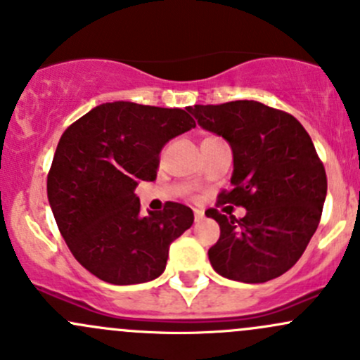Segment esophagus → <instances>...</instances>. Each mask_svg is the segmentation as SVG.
<instances>
[{"label": "esophagus", "instance_id": "34e87169", "mask_svg": "<svg viewBox=\"0 0 360 360\" xmlns=\"http://www.w3.org/2000/svg\"><path fill=\"white\" fill-rule=\"evenodd\" d=\"M193 214H195V221H197V223H200V221L203 219V216H205V214H203V210H200V209H195Z\"/></svg>", "mask_w": 360, "mask_h": 360}]
</instances>
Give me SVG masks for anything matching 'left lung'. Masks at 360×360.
<instances>
[{"mask_svg":"<svg viewBox=\"0 0 360 360\" xmlns=\"http://www.w3.org/2000/svg\"><path fill=\"white\" fill-rule=\"evenodd\" d=\"M233 153L230 191L219 203L244 207L242 219L205 210L219 240L209 249L214 270L230 281L259 284L292 268L321 221L328 177L300 122L257 101L186 108Z\"/></svg>","mask_w":360,"mask_h":360,"instance_id":"8db88e82","label":"left lung"}]
</instances>
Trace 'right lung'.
Wrapping results in <instances>:
<instances>
[{"label":"right lung","mask_w":360,"mask_h":360,"mask_svg":"<svg viewBox=\"0 0 360 360\" xmlns=\"http://www.w3.org/2000/svg\"><path fill=\"white\" fill-rule=\"evenodd\" d=\"M195 129L184 110L104 103L76 120L57 144L46 193L69 250L83 268L115 285L155 281L169 248L193 224V210L167 202L141 216L136 188L157 179L158 155Z\"/></svg>","instance_id":"add662e5"}]
</instances>
